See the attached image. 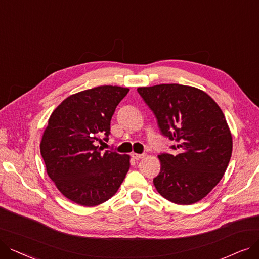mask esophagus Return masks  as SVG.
Segmentation results:
<instances>
[{"mask_svg":"<svg viewBox=\"0 0 259 259\" xmlns=\"http://www.w3.org/2000/svg\"><path fill=\"white\" fill-rule=\"evenodd\" d=\"M132 155V157L134 158V159H141V158H143L144 156H146V154L144 153H142V154H138V153H132L131 154Z\"/></svg>","mask_w":259,"mask_h":259,"instance_id":"34e87169","label":"esophagus"}]
</instances>
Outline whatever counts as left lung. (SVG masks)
<instances>
[{"label":"left lung","instance_id":"8db88e82","mask_svg":"<svg viewBox=\"0 0 259 259\" xmlns=\"http://www.w3.org/2000/svg\"><path fill=\"white\" fill-rule=\"evenodd\" d=\"M138 94L157 119L173 153L158 155L160 172L153 183L175 204L202 200L220 182L229 165L233 141L218 104L204 91L179 84L141 87Z\"/></svg>","mask_w":259,"mask_h":259}]
</instances>
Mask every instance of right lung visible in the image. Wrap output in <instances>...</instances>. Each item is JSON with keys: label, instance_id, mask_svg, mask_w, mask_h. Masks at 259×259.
Returning a JSON list of instances; mask_svg holds the SVG:
<instances>
[{"label": "right lung", "instance_id": "right-lung-1", "mask_svg": "<svg viewBox=\"0 0 259 259\" xmlns=\"http://www.w3.org/2000/svg\"><path fill=\"white\" fill-rule=\"evenodd\" d=\"M130 89L99 86L70 96L52 113L40 143L50 179L67 199L96 206L115 194L130 169V156L97 146L110 135V121Z\"/></svg>", "mask_w": 259, "mask_h": 259}]
</instances>
